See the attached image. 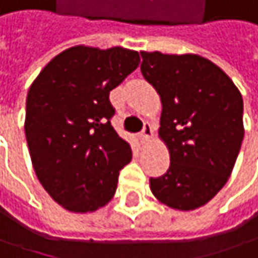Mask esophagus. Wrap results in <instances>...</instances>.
<instances>
[{"mask_svg": "<svg viewBox=\"0 0 258 258\" xmlns=\"http://www.w3.org/2000/svg\"><path fill=\"white\" fill-rule=\"evenodd\" d=\"M152 136H153L152 125H151L149 122H146V124H145V128H143L142 134H140V140H142V143L149 142V140L152 139Z\"/></svg>", "mask_w": 258, "mask_h": 258, "instance_id": "1", "label": "esophagus"}]
</instances>
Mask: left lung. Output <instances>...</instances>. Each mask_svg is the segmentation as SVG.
Instances as JSON below:
<instances>
[{"label": "left lung", "instance_id": "1", "mask_svg": "<svg viewBox=\"0 0 258 258\" xmlns=\"http://www.w3.org/2000/svg\"><path fill=\"white\" fill-rule=\"evenodd\" d=\"M142 74L161 97L159 139L170 168L151 178L155 198L180 211L205 205L226 184L244 139L238 87L198 54L140 51Z\"/></svg>", "mask_w": 258, "mask_h": 258}]
</instances>
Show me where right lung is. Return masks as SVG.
<instances>
[{"label": "right lung", "mask_w": 258, "mask_h": 258, "mask_svg": "<svg viewBox=\"0 0 258 258\" xmlns=\"http://www.w3.org/2000/svg\"><path fill=\"white\" fill-rule=\"evenodd\" d=\"M124 47L75 45L57 54L29 87L25 134L35 174L64 210L93 213L113 198L130 145L110 125L109 93L137 69Z\"/></svg>", "instance_id": "right-lung-1"}]
</instances>
